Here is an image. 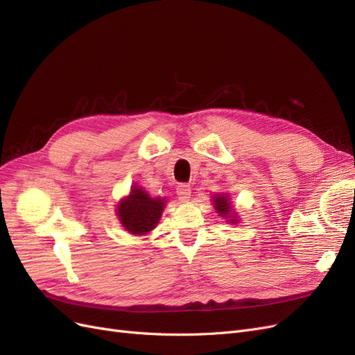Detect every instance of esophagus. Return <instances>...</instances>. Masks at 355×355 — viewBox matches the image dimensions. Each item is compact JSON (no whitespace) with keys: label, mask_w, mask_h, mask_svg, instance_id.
Instances as JSON below:
<instances>
[{"label":"esophagus","mask_w":355,"mask_h":355,"mask_svg":"<svg viewBox=\"0 0 355 355\" xmlns=\"http://www.w3.org/2000/svg\"><path fill=\"white\" fill-rule=\"evenodd\" d=\"M176 192H178V197H179V200H180L182 202L189 201V198H191V187H189V185H187V184L178 185Z\"/></svg>","instance_id":"esophagus-1"}]
</instances>
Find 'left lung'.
<instances>
[{
    "instance_id": "1",
    "label": "left lung",
    "mask_w": 355,
    "mask_h": 355,
    "mask_svg": "<svg viewBox=\"0 0 355 355\" xmlns=\"http://www.w3.org/2000/svg\"><path fill=\"white\" fill-rule=\"evenodd\" d=\"M231 196L228 192H219V194H213L211 201H213V207L216 210V213L225 222L230 225H237L240 222V216L237 210H235L234 202L230 198Z\"/></svg>"
}]
</instances>
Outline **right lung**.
I'll return each mask as SVG.
<instances>
[{
	"label": "right lung",
	"mask_w": 355,
	"mask_h": 355,
	"mask_svg": "<svg viewBox=\"0 0 355 355\" xmlns=\"http://www.w3.org/2000/svg\"><path fill=\"white\" fill-rule=\"evenodd\" d=\"M164 207V197H151L145 188L133 185L130 192L116 202L115 214L128 234L146 235L157 228Z\"/></svg>",
	"instance_id": "1"
}]
</instances>
